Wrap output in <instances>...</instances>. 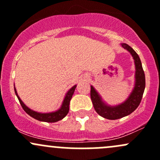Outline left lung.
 I'll use <instances>...</instances> for the list:
<instances>
[{"instance_id": "left-lung-1", "label": "left lung", "mask_w": 160, "mask_h": 160, "mask_svg": "<svg viewBox=\"0 0 160 160\" xmlns=\"http://www.w3.org/2000/svg\"><path fill=\"white\" fill-rule=\"evenodd\" d=\"M121 47L130 53L135 65V82L133 90L123 102L118 105H110L101 98L93 85H91V99L96 112L108 120H117L130 114L137 109L141 101L146 81L142 63L137 53L126 43H121Z\"/></svg>"}]
</instances>
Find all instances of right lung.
Wrapping results in <instances>:
<instances>
[{
    "label": "right lung",
    "mask_w": 160,
    "mask_h": 160,
    "mask_svg": "<svg viewBox=\"0 0 160 160\" xmlns=\"http://www.w3.org/2000/svg\"><path fill=\"white\" fill-rule=\"evenodd\" d=\"M76 86L77 85H75L66 92L64 98V100H63L62 103V105L60 106L59 109L56 110V111H52V112L49 113L37 112V111H33V110L30 109V108H28L26 105L22 101L21 99H20V98L19 97L15 86L14 92L17 97H18L19 101H20V104H21L22 108H23V110H24L25 112L27 113V114H29L30 117H32V118H34V119L36 120H38L39 121L48 122V123H54V122H57L60 121V120L63 119L68 113V111H69L70 101H71L72 98V95L75 88H76Z\"/></svg>",
    "instance_id": "right-lung-1"
}]
</instances>
